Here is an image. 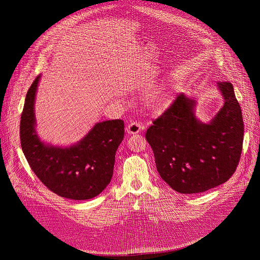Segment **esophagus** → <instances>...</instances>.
Segmentation results:
<instances>
[{"instance_id": "34e87169", "label": "esophagus", "mask_w": 260, "mask_h": 260, "mask_svg": "<svg viewBox=\"0 0 260 260\" xmlns=\"http://www.w3.org/2000/svg\"><path fill=\"white\" fill-rule=\"evenodd\" d=\"M142 129V124L138 121L131 122L129 124L126 126V132L128 134H138Z\"/></svg>"}]
</instances>
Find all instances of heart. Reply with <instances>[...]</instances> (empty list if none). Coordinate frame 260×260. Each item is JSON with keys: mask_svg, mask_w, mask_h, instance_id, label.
I'll use <instances>...</instances> for the list:
<instances>
[{"mask_svg": "<svg viewBox=\"0 0 260 260\" xmlns=\"http://www.w3.org/2000/svg\"><path fill=\"white\" fill-rule=\"evenodd\" d=\"M171 93L166 90H161L154 93L151 98V105L155 109H163L171 103Z\"/></svg>", "mask_w": 260, "mask_h": 260, "instance_id": "1", "label": "heart"}]
</instances>
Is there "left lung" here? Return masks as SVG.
<instances>
[{
    "label": "left lung",
    "instance_id": "8db88e82",
    "mask_svg": "<svg viewBox=\"0 0 260 260\" xmlns=\"http://www.w3.org/2000/svg\"><path fill=\"white\" fill-rule=\"evenodd\" d=\"M218 87L224 104L210 124L195 118V101L179 93L146 131L158 173L178 193L206 192L228 181L237 169L244 129L241 108L232 83L218 82Z\"/></svg>",
    "mask_w": 260,
    "mask_h": 260
}]
</instances>
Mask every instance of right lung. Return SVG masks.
<instances>
[{
  "mask_svg": "<svg viewBox=\"0 0 260 260\" xmlns=\"http://www.w3.org/2000/svg\"><path fill=\"white\" fill-rule=\"evenodd\" d=\"M40 76L26 93L20 123V139L27 162L52 193L73 200L99 195L111 182L115 155L124 136L121 119L97 123L78 144L61 148L41 142L35 132L34 103Z\"/></svg>",
  "mask_w": 260,
  "mask_h": 260,
  "instance_id": "right-lung-1",
  "label": "right lung"
}]
</instances>
